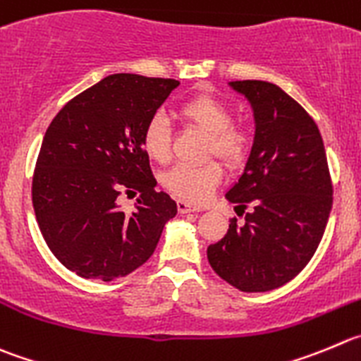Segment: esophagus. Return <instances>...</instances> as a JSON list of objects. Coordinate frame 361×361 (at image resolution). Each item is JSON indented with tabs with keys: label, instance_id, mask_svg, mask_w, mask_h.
Returning <instances> with one entry per match:
<instances>
[{
	"label": "esophagus",
	"instance_id": "obj_1",
	"mask_svg": "<svg viewBox=\"0 0 361 361\" xmlns=\"http://www.w3.org/2000/svg\"><path fill=\"white\" fill-rule=\"evenodd\" d=\"M177 209H178V212H180V214H186V212L202 211V207H197V205L190 204V202H186V200H178L177 202Z\"/></svg>",
	"mask_w": 361,
	"mask_h": 361
}]
</instances>
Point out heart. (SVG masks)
Instances as JSON below:
<instances>
[{
	"label": "heart",
	"instance_id": "1",
	"mask_svg": "<svg viewBox=\"0 0 361 361\" xmlns=\"http://www.w3.org/2000/svg\"><path fill=\"white\" fill-rule=\"evenodd\" d=\"M178 113L207 133L209 154H216L230 166L245 163L252 149V135L246 127L232 122V111L221 99L211 94H197L178 106ZM170 123L166 116L156 113L143 127V150L156 163H166L170 159ZM221 178L223 168L218 161L183 163L164 173L163 184L178 198L200 204L211 197Z\"/></svg>",
	"mask_w": 361,
	"mask_h": 361
}]
</instances>
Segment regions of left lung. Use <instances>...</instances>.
<instances>
[{
	"mask_svg": "<svg viewBox=\"0 0 361 361\" xmlns=\"http://www.w3.org/2000/svg\"><path fill=\"white\" fill-rule=\"evenodd\" d=\"M255 116V138L243 175L225 195L245 225L230 219L207 248L218 276L243 293H266L293 280L314 257L333 204L324 143L314 118L280 87L232 81Z\"/></svg>",
	"mask_w": 361,
	"mask_h": 361,
	"instance_id": "obj_1",
	"label": "left lung"
}]
</instances>
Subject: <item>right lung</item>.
<instances>
[{"instance_id":"1","label":"right lung","mask_w":361,"mask_h":361,"mask_svg":"<svg viewBox=\"0 0 361 361\" xmlns=\"http://www.w3.org/2000/svg\"><path fill=\"white\" fill-rule=\"evenodd\" d=\"M178 81L113 74L67 102L42 140L32 198L53 255L83 278L111 281L138 269L177 214L156 191L142 133ZM140 193L135 213L122 192Z\"/></svg>"}]
</instances>
